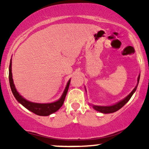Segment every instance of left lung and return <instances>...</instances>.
<instances>
[{
    "mask_svg": "<svg viewBox=\"0 0 149 149\" xmlns=\"http://www.w3.org/2000/svg\"><path fill=\"white\" fill-rule=\"evenodd\" d=\"M139 79H140V75L139 76V77H138V84H137V85H136V86L135 87V88H133V91H132L131 92H130V94H129L128 95L125 97V98L123 99V100L118 102L115 104L110 105V106H98V105H92L93 108H94L95 110L98 111V112H102V113H104V114L113 113V112L119 110L120 108L123 107L124 106V105L125 104L127 103L129 100H130V99L131 98V97L133 96V94H134L135 91H136V88H137L138 84H139Z\"/></svg>",
    "mask_w": 149,
    "mask_h": 149,
    "instance_id": "obj_1",
    "label": "left lung"
}]
</instances>
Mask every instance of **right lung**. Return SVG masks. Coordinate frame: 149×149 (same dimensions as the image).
Instances as JSON below:
<instances>
[{
	"mask_svg": "<svg viewBox=\"0 0 149 149\" xmlns=\"http://www.w3.org/2000/svg\"><path fill=\"white\" fill-rule=\"evenodd\" d=\"M11 65L12 61L11 60H10L9 65V83L10 89H11L12 93H13V96H14V97L16 98V100H17L19 103L22 104L25 108H26V109H29V111H31L33 113L36 114V115H40V116H48V115L57 112V111L62 107V105L63 104L66 94H67L68 90L70 79L68 81L67 85H66L65 90H64L62 96H61V98H60L58 101L54 102L45 104L31 102L28 101L26 99L24 98L22 96H21L20 94H19V93L17 91V90H16L14 84H13V78H12Z\"/></svg>",
	"mask_w": 149,
	"mask_h": 149,
	"instance_id": "obj_1",
	"label": "right lung"
}]
</instances>
